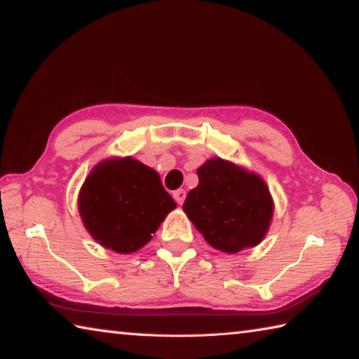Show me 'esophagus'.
Segmentation results:
<instances>
[{
  "instance_id": "1",
  "label": "esophagus",
  "mask_w": 359,
  "mask_h": 359,
  "mask_svg": "<svg viewBox=\"0 0 359 359\" xmlns=\"http://www.w3.org/2000/svg\"><path fill=\"white\" fill-rule=\"evenodd\" d=\"M174 199H175V202H177V204H184V201H185V198H187V191L185 190H177V191H174Z\"/></svg>"
}]
</instances>
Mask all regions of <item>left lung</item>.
Listing matches in <instances>:
<instances>
[{
  "label": "left lung",
  "mask_w": 359,
  "mask_h": 359,
  "mask_svg": "<svg viewBox=\"0 0 359 359\" xmlns=\"http://www.w3.org/2000/svg\"><path fill=\"white\" fill-rule=\"evenodd\" d=\"M198 177V187L184 202V212L205 242L226 254L262 242L275 212L265 180L219 157L201 165Z\"/></svg>",
  "instance_id": "1"
}]
</instances>
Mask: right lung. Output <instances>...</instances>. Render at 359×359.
<instances>
[{
	"instance_id": "1",
	"label": "right lung",
	"mask_w": 359,
	"mask_h": 359,
	"mask_svg": "<svg viewBox=\"0 0 359 359\" xmlns=\"http://www.w3.org/2000/svg\"><path fill=\"white\" fill-rule=\"evenodd\" d=\"M177 207L158 172L133 157H111L90 169L78 212L97 243L119 254L141 250Z\"/></svg>"
}]
</instances>
